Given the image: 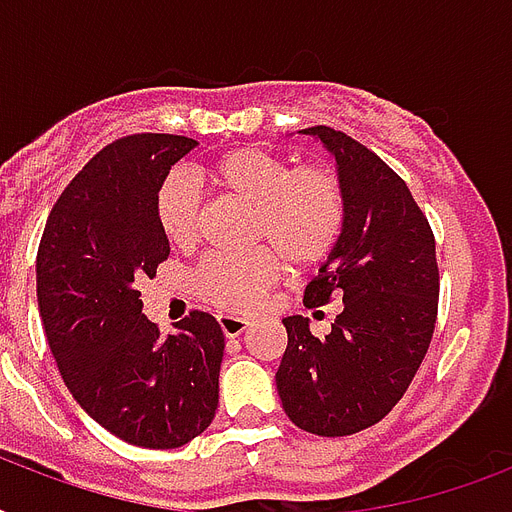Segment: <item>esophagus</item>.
<instances>
[{
    "label": "esophagus",
    "mask_w": 512,
    "mask_h": 512,
    "mask_svg": "<svg viewBox=\"0 0 512 512\" xmlns=\"http://www.w3.org/2000/svg\"><path fill=\"white\" fill-rule=\"evenodd\" d=\"M217 324H220V329H223L225 337H239L244 335L249 329V321L247 319H239V316H217Z\"/></svg>",
    "instance_id": "obj_1"
}]
</instances>
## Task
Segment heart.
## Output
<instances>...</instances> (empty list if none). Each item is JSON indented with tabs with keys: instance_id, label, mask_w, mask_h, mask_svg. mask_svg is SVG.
Here are the masks:
<instances>
[{
	"instance_id": "b5f03b06",
	"label": "heart",
	"mask_w": 512,
	"mask_h": 512,
	"mask_svg": "<svg viewBox=\"0 0 512 512\" xmlns=\"http://www.w3.org/2000/svg\"><path fill=\"white\" fill-rule=\"evenodd\" d=\"M199 183L255 204L249 252H212L191 276L193 295L223 313H249L279 284L284 260L292 268L319 265L345 228L348 201L342 180L327 164H297L265 151L236 148L196 177L170 175L156 193V223L177 249L201 239L204 199Z\"/></svg>"
}]
</instances>
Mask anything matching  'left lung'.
<instances>
[{
    "mask_svg": "<svg viewBox=\"0 0 512 512\" xmlns=\"http://www.w3.org/2000/svg\"><path fill=\"white\" fill-rule=\"evenodd\" d=\"M335 154L348 215L337 247L305 287V308L342 300L327 337L287 316L276 372L284 412L316 436L380 422L414 380L438 316L436 239L412 191L380 156L332 127H308Z\"/></svg>",
    "mask_w": 512,
    "mask_h": 512,
    "instance_id": "obj_1",
    "label": "left lung"
}]
</instances>
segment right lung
<instances>
[{
	"label": "right lung",
	"instance_id": "right-lung-1",
	"mask_svg": "<svg viewBox=\"0 0 512 512\" xmlns=\"http://www.w3.org/2000/svg\"><path fill=\"white\" fill-rule=\"evenodd\" d=\"M196 140L127 135L66 185L36 252V297L52 356L76 404L132 446L177 449L209 428L225 337L191 311L162 337L140 284L170 257L156 193Z\"/></svg>",
	"mask_w": 512,
	"mask_h": 512
}]
</instances>
